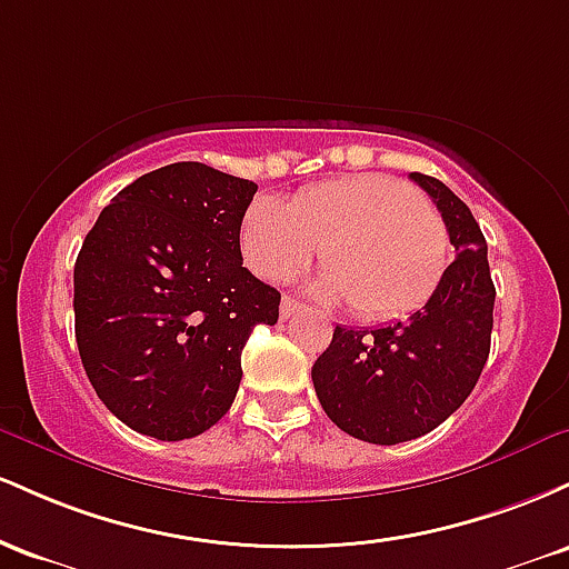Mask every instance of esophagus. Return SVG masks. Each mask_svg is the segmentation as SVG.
Masks as SVG:
<instances>
[{"label": "esophagus", "instance_id": "1", "mask_svg": "<svg viewBox=\"0 0 569 569\" xmlns=\"http://www.w3.org/2000/svg\"><path fill=\"white\" fill-rule=\"evenodd\" d=\"M299 310H302V305H299L297 299L283 297V302H280V318H283V321H289V318L297 316Z\"/></svg>", "mask_w": 569, "mask_h": 569}]
</instances>
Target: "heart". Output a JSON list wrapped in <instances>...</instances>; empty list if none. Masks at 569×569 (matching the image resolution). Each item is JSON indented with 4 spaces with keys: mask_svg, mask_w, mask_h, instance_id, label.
Segmentation results:
<instances>
[{
    "mask_svg": "<svg viewBox=\"0 0 569 569\" xmlns=\"http://www.w3.org/2000/svg\"><path fill=\"white\" fill-rule=\"evenodd\" d=\"M246 262L267 280H286L321 248L326 272L312 291L348 299L361 321H393L417 310L449 264V232L436 208L403 181L363 173L316 184L289 206L259 198L240 227Z\"/></svg>",
    "mask_w": 569,
    "mask_h": 569,
    "instance_id": "obj_1",
    "label": "heart"
}]
</instances>
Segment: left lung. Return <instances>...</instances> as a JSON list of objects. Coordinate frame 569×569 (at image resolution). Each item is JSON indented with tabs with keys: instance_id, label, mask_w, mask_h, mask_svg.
<instances>
[{
	"instance_id": "obj_1",
	"label": "left lung",
	"mask_w": 569,
	"mask_h": 569,
	"mask_svg": "<svg viewBox=\"0 0 569 569\" xmlns=\"http://www.w3.org/2000/svg\"><path fill=\"white\" fill-rule=\"evenodd\" d=\"M433 198L457 257L426 307L382 329H342L312 363L329 420L352 439L401 443L439 428L479 382L492 337L495 283L487 240L443 181L409 176Z\"/></svg>"
}]
</instances>
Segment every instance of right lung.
<instances>
[{
    "instance_id": "add662e5",
    "label": "right lung",
    "mask_w": 569,
    "mask_h": 569,
    "mask_svg": "<svg viewBox=\"0 0 569 569\" xmlns=\"http://www.w3.org/2000/svg\"><path fill=\"white\" fill-rule=\"evenodd\" d=\"M257 184L173 162L114 194L74 264L84 375L117 420L160 441L217 426L238 393L253 326L278 323L280 291L240 257Z\"/></svg>"
}]
</instances>
